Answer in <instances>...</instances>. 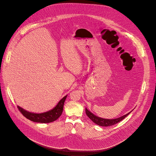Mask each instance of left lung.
I'll return each mask as SVG.
<instances>
[{"label":"left lung","instance_id":"8db88e82","mask_svg":"<svg viewBox=\"0 0 156 156\" xmlns=\"http://www.w3.org/2000/svg\"><path fill=\"white\" fill-rule=\"evenodd\" d=\"M85 111H86V114L89 117V118L95 124L100 126H112L114 125L120 121H121L122 119H124L127 115H128L129 112L127 113L126 115H124L120 118H116V119H103V118H101L100 117H98L96 116H95L94 115H93V113H91L90 111H89L87 108L85 109Z\"/></svg>","mask_w":156,"mask_h":156}]
</instances>
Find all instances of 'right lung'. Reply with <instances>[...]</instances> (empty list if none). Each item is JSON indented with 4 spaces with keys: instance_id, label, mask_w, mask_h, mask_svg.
<instances>
[{
    "instance_id": "right-lung-1",
    "label": "right lung",
    "mask_w": 156,
    "mask_h": 156,
    "mask_svg": "<svg viewBox=\"0 0 156 156\" xmlns=\"http://www.w3.org/2000/svg\"><path fill=\"white\" fill-rule=\"evenodd\" d=\"M66 96L67 95L64 96L58 102L57 105H56L53 109L46 112L40 113V114L29 112L20 108L19 106H17V108L22 114L28 119L37 122L48 123L55 121L62 115L64 103L66 98Z\"/></svg>"
}]
</instances>
